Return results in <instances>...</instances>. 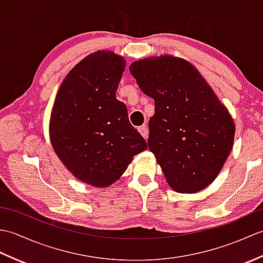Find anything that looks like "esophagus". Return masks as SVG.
<instances>
[{"mask_svg": "<svg viewBox=\"0 0 263 263\" xmlns=\"http://www.w3.org/2000/svg\"><path fill=\"white\" fill-rule=\"evenodd\" d=\"M138 131L140 132V135H141L144 139L148 138V126H147V125L139 126V127H138Z\"/></svg>", "mask_w": 263, "mask_h": 263, "instance_id": "1", "label": "esophagus"}]
</instances>
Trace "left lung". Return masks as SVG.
Returning a JSON list of instances; mask_svg holds the SVG:
<instances>
[{
    "mask_svg": "<svg viewBox=\"0 0 263 263\" xmlns=\"http://www.w3.org/2000/svg\"><path fill=\"white\" fill-rule=\"evenodd\" d=\"M130 72L155 100L148 144L166 181L177 192L203 190L231 154L235 126L228 110L185 60L143 59Z\"/></svg>",
    "mask_w": 263,
    "mask_h": 263,
    "instance_id": "8db88e82",
    "label": "left lung"
}]
</instances>
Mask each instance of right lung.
<instances>
[{"label": "right lung", "mask_w": 263, "mask_h": 263, "mask_svg": "<svg viewBox=\"0 0 263 263\" xmlns=\"http://www.w3.org/2000/svg\"><path fill=\"white\" fill-rule=\"evenodd\" d=\"M125 61L111 52H97L65 77L49 122L52 146L78 180L108 186L148 146L128 121L116 90Z\"/></svg>", "instance_id": "add662e5"}]
</instances>
